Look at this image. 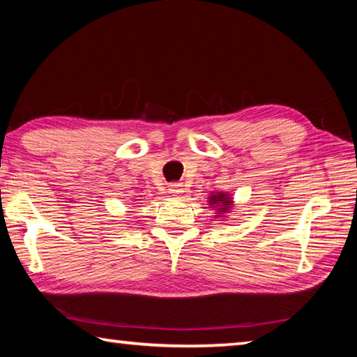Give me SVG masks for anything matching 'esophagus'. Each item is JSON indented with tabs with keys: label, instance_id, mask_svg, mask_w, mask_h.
<instances>
[{
	"label": "esophagus",
	"instance_id": "34e87169",
	"mask_svg": "<svg viewBox=\"0 0 357 357\" xmlns=\"http://www.w3.org/2000/svg\"><path fill=\"white\" fill-rule=\"evenodd\" d=\"M168 192H170L172 195L178 197L179 193H183V185H181V184H172L170 189H168Z\"/></svg>",
	"mask_w": 357,
	"mask_h": 357
}]
</instances>
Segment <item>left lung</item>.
Masks as SVG:
<instances>
[{
	"label": "left lung",
	"instance_id": "8db88e82",
	"mask_svg": "<svg viewBox=\"0 0 357 357\" xmlns=\"http://www.w3.org/2000/svg\"><path fill=\"white\" fill-rule=\"evenodd\" d=\"M208 203L211 208H214L217 211L215 217H223L225 214H228L229 209H231V206H233L231 197H229L227 192L213 193V195H209Z\"/></svg>",
	"mask_w": 357,
	"mask_h": 357
}]
</instances>
